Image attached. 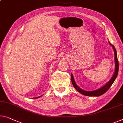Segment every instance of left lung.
<instances>
[{"mask_svg":"<svg viewBox=\"0 0 123 123\" xmlns=\"http://www.w3.org/2000/svg\"><path fill=\"white\" fill-rule=\"evenodd\" d=\"M109 43L110 44V45L112 46L114 52V59H115L114 60H115V71H114V74L113 75V76L111 77V79L105 85H104L103 87H102L101 88H99L98 89H97V90H94L92 91H84L81 88H80L76 85L72 73H71V80H72V83L73 87H74V88L76 89L78 92L81 93L82 94L85 95V96H90V97H98V96H101V95L103 94L104 93H105L108 90L109 88L111 87V86L113 85V83H114L115 79H116L117 77L118 76V71H119V63H118V57H117V53L114 46H113L111 43H110L109 42Z\"/></svg>","mask_w":123,"mask_h":123,"instance_id":"left-lung-1","label":"left lung"}]
</instances>
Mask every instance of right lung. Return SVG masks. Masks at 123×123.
<instances>
[{
  "mask_svg": "<svg viewBox=\"0 0 123 123\" xmlns=\"http://www.w3.org/2000/svg\"><path fill=\"white\" fill-rule=\"evenodd\" d=\"M42 96H43V95H42ZM42 96H39V97H36V98H40V97H41Z\"/></svg>",
  "mask_w": 123,
  "mask_h": 123,
  "instance_id": "1",
  "label": "right lung"
}]
</instances>
